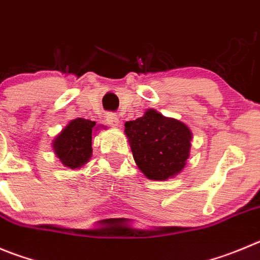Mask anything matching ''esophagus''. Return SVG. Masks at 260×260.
I'll use <instances>...</instances> for the list:
<instances>
[{
	"mask_svg": "<svg viewBox=\"0 0 260 260\" xmlns=\"http://www.w3.org/2000/svg\"><path fill=\"white\" fill-rule=\"evenodd\" d=\"M106 122H108V124L113 125V127H118L119 118L114 113H108L106 114Z\"/></svg>",
	"mask_w": 260,
	"mask_h": 260,
	"instance_id": "34e87169",
	"label": "esophagus"
}]
</instances>
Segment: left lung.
I'll list each match as a JSON object with an SVG mask.
<instances>
[{"label": "left lung", "mask_w": 260, "mask_h": 260, "mask_svg": "<svg viewBox=\"0 0 260 260\" xmlns=\"http://www.w3.org/2000/svg\"><path fill=\"white\" fill-rule=\"evenodd\" d=\"M124 125L133 159L147 178L164 181L185 168L192 138L187 125L154 109Z\"/></svg>", "instance_id": "8db88e82"}]
</instances>
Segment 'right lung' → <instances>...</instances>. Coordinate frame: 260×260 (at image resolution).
I'll return each instance as SVG.
<instances>
[{
    "instance_id": "add662e5",
    "label": "right lung",
    "mask_w": 260,
    "mask_h": 260,
    "mask_svg": "<svg viewBox=\"0 0 260 260\" xmlns=\"http://www.w3.org/2000/svg\"><path fill=\"white\" fill-rule=\"evenodd\" d=\"M96 123L74 119L53 140V150L65 167L75 169L87 163L92 155V129Z\"/></svg>"
}]
</instances>
